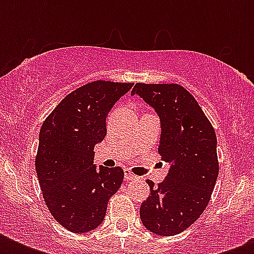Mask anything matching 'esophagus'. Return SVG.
Wrapping results in <instances>:
<instances>
[{
  "instance_id": "esophagus-1",
  "label": "esophagus",
  "mask_w": 254,
  "mask_h": 254,
  "mask_svg": "<svg viewBox=\"0 0 254 254\" xmlns=\"http://www.w3.org/2000/svg\"><path fill=\"white\" fill-rule=\"evenodd\" d=\"M135 178H137V175L131 173L130 170H125V179L127 181H131V179H135Z\"/></svg>"
}]
</instances>
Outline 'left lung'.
Instances as JSON below:
<instances>
[{"label":"left lung","instance_id":"obj_1","mask_svg":"<svg viewBox=\"0 0 254 254\" xmlns=\"http://www.w3.org/2000/svg\"><path fill=\"white\" fill-rule=\"evenodd\" d=\"M139 95L161 119L158 153L170 163L166 179L150 187L139 216L150 232L174 236L199 219L208 205L219 175L216 133L199 104L185 87L137 83Z\"/></svg>","mask_w":254,"mask_h":254}]
</instances>
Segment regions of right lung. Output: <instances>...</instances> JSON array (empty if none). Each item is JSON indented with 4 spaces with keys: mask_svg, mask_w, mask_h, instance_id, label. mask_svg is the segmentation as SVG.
<instances>
[{
    "mask_svg": "<svg viewBox=\"0 0 254 254\" xmlns=\"http://www.w3.org/2000/svg\"><path fill=\"white\" fill-rule=\"evenodd\" d=\"M133 83L96 80L58 104L39 131L35 170L55 220L75 233L97 228L124 179L121 167L96 169L95 145L107 135V116Z\"/></svg>",
    "mask_w": 254,
    "mask_h": 254,
    "instance_id": "obj_1",
    "label": "right lung"
}]
</instances>
